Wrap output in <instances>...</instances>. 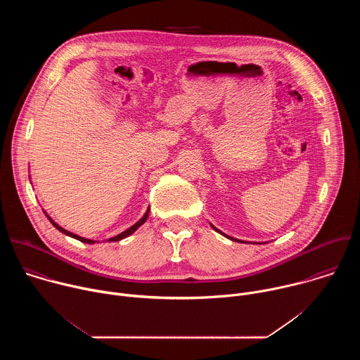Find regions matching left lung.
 <instances>
[{
  "label": "left lung",
  "instance_id": "obj_1",
  "mask_svg": "<svg viewBox=\"0 0 360 360\" xmlns=\"http://www.w3.org/2000/svg\"><path fill=\"white\" fill-rule=\"evenodd\" d=\"M212 228H214V229H215V231H218V229H217V228H215V226H214V225H212ZM218 232H219V233H222V232H221V231H218ZM222 235H225V233H222ZM225 236H226V235H225ZM226 238H229V239H232V240H238V239H233V238H231V236H226ZM238 242H240V240H238Z\"/></svg>",
  "mask_w": 360,
  "mask_h": 360
}]
</instances>
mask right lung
<instances>
[{"label": "right lung", "instance_id": "right-lung-1", "mask_svg": "<svg viewBox=\"0 0 360 360\" xmlns=\"http://www.w3.org/2000/svg\"><path fill=\"white\" fill-rule=\"evenodd\" d=\"M148 215H149V208L146 210V212H145V215L135 224V225H132L129 229H127V231H124L122 233H120V235H117V236H114V238H110L108 240L110 242H117V240H121V239H124V238H127V236H129L131 233H134L142 224H145V221H146V218H148ZM48 217V215H46ZM48 219H49V222L53 224L60 232H63V233H65V235H68V236H71V238H74V239H78V240H81V242H84V243H95V240H92V239H85V238H81V236H78V235H75V233H72V232H68V231H65L64 228H61L58 224H56L53 219H51L49 217H48Z\"/></svg>", "mask_w": 360, "mask_h": 360}]
</instances>
